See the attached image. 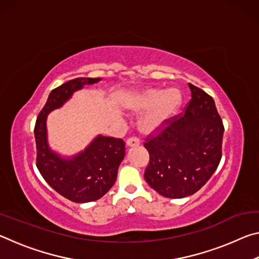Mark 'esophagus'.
<instances>
[{
	"label": "esophagus",
	"mask_w": 259,
	"mask_h": 259,
	"mask_svg": "<svg viewBox=\"0 0 259 259\" xmlns=\"http://www.w3.org/2000/svg\"><path fill=\"white\" fill-rule=\"evenodd\" d=\"M139 145V140L136 137H130L128 140H126V146L128 147H136Z\"/></svg>",
	"instance_id": "1"
}]
</instances>
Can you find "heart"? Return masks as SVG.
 <instances>
[{"label":"heart","mask_w":259,"mask_h":259,"mask_svg":"<svg viewBox=\"0 0 259 259\" xmlns=\"http://www.w3.org/2000/svg\"><path fill=\"white\" fill-rule=\"evenodd\" d=\"M182 103L177 89H144L131 94L124 102V108L134 114H144L139 128L145 134H155L164 128Z\"/></svg>","instance_id":"b5f03b06"}]
</instances>
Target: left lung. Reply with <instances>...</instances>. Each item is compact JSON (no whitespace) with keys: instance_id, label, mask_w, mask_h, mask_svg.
<instances>
[{"instance_id":"8db88e82","label":"left lung","mask_w":259,"mask_h":259,"mask_svg":"<svg viewBox=\"0 0 259 259\" xmlns=\"http://www.w3.org/2000/svg\"><path fill=\"white\" fill-rule=\"evenodd\" d=\"M192 98L181 116L144 144L150 153L145 181L159 194L182 199L198 192L222 159L224 125L212 97L188 83Z\"/></svg>"}]
</instances>
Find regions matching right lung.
I'll list each match as a JSON object with an SVG mask.
<instances>
[{"label":"right lung","instance_id":"right-lung-1","mask_svg":"<svg viewBox=\"0 0 259 259\" xmlns=\"http://www.w3.org/2000/svg\"><path fill=\"white\" fill-rule=\"evenodd\" d=\"M100 80V77H77L52 90L34 128L38 171L56 192L76 203L96 201L111 190L125 155L124 142L98 135L82 152L64 157L49 146L47 119L48 114L63 106L75 91Z\"/></svg>","mask_w":259,"mask_h":259}]
</instances>
